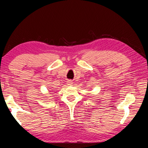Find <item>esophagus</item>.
Instances as JSON below:
<instances>
[{"label":"esophagus","mask_w":148,"mask_h":148,"mask_svg":"<svg viewBox=\"0 0 148 148\" xmlns=\"http://www.w3.org/2000/svg\"><path fill=\"white\" fill-rule=\"evenodd\" d=\"M68 83L69 85H71V84H73V82H72V81H70V80H69V81Z\"/></svg>","instance_id":"esophagus-1"}]
</instances>
